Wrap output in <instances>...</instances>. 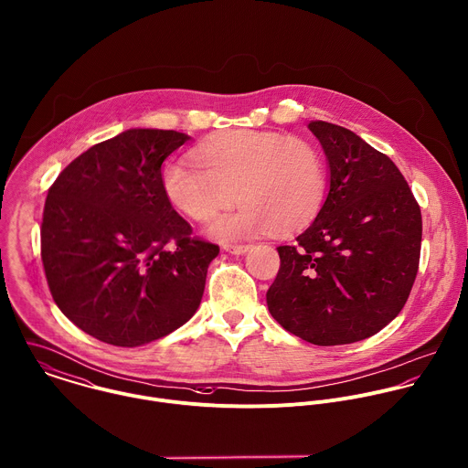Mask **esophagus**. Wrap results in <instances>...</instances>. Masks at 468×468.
<instances>
[{
	"mask_svg": "<svg viewBox=\"0 0 468 468\" xmlns=\"http://www.w3.org/2000/svg\"><path fill=\"white\" fill-rule=\"evenodd\" d=\"M248 250H250V246H231V244L224 246V251H228L231 255H244Z\"/></svg>",
	"mask_w": 468,
	"mask_h": 468,
	"instance_id": "obj_1",
	"label": "esophagus"
}]
</instances>
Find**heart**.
<instances>
[{"label":"heart","mask_w":468,"mask_h":468,"mask_svg":"<svg viewBox=\"0 0 468 468\" xmlns=\"http://www.w3.org/2000/svg\"><path fill=\"white\" fill-rule=\"evenodd\" d=\"M195 163L163 170L166 200L195 222H209L237 198L242 206L217 218L207 233L222 242L268 233L287 237L320 213L327 170L320 150L279 132H220L193 150Z\"/></svg>","instance_id":"b5f03b06"}]
</instances>
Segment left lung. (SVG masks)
Masks as SVG:
<instances>
[{
  "label": "left lung",
  "mask_w": 468,
  "mask_h": 468,
  "mask_svg": "<svg viewBox=\"0 0 468 468\" xmlns=\"http://www.w3.org/2000/svg\"><path fill=\"white\" fill-rule=\"evenodd\" d=\"M307 128L322 144L329 191L292 246L266 300L271 316L314 346L366 340L392 322L418 273L421 211L396 165L355 132L325 121Z\"/></svg>",
  "instance_id": "8db88e82"
}]
</instances>
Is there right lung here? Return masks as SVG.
Listing matches in <instances>:
<instances>
[{
  "instance_id": "right-lung-1",
  "label": "right lung",
  "mask_w": 468,
  "mask_h": 468,
  "mask_svg": "<svg viewBox=\"0 0 468 468\" xmlns=\"http://www.w3.org/2000/svg\"><path fill=\"white\" fill-rule=\"evenodd\" d=\"M187 141L174 130H124L74 159L48 189L41 261L52 298L104 344H150L198 309L218 246L189 237L161 185L165 159Z\"/></svg>"
}]
</instances>
